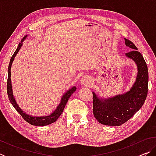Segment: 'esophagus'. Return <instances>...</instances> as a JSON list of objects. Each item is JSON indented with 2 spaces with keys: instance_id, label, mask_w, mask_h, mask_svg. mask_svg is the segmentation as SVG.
<instances>
[{
  "instance_id": "34e87169",
  "label": "esophagus",
  "mask_w": 156,
  "mask_h": 156,
  "mask_svg": "<svg viewBox=\"0 0 156 156\" xmlns=\"http://www.w3.org/2000/svg\"><path fill=\"white\" fill-rule=\"evenodd\" d=\"M91 82V78L89 77V76H83V77L80 78V83L83 85L88 86Z\"/></svg>"
}]
</instances>
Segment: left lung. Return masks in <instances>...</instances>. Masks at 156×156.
I'll return each mask as SVG.
<instances>
[{
    "label": "left lung",
    "mask_w": 156,
    "mask_h": 156,
    "mask_svg": "<svg viewBox=\"0 0 156 156\" xmlns=\"http://www.w3.org/2000/svg\"><path fill=\"white\" fill-rule=\"evenodd\" d=\"M131 51L126 56L133 60L138 67L136 82L130 90L107 99L99 98L93 92V112L100 123L109 126H120L128 121L142 107L148 93L149 73L147 63L138 48L131 41L125 38Z\"/></svg>",
    "instance_id": "left-lung-1"
}]
</instances>
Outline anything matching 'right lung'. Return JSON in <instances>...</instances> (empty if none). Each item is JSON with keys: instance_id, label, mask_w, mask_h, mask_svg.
I'll list each match as a JSON object with an SVG mask.
<instances>
[{"instance_id": "right-lung-1", "label": "right lung", "mask_w": 156, "mask_h": 156, "mask_svg": "<svg viewBox=\"0 0 156 156\" xmlns=\"http://www.w3.org/2000/svg\"><path fill=\"white\" fill-rule=\"evenodd\" d=\"M27 38V36H25L22 41H21L20 43L18 44V46L17 47L16 50L15 52L13 54L12 56L11 59H10V62L9 64L8 67V77H7V95H8V98L10 102H11L13 107L15 108V109L17 111V112L20 113V115L22 116L23 119H24L26 122L28 123L31 124V125H34V126H45L47 125H49V124H51L53 122H56L58 120V118L60 117V115L62 114V113L64 110V108L65 107L66 104L68 101L69 98L70 96H72V94L76 90V87H73L72 88L66 92V93L63 95L61 100H60V103L59 104L58 106L57 107L56 109L53 112L51 115H47V116H41V117H33L30 115H28L25 112H23V111L20 109L18 106V104L16 102L15 98L14 97V95H13V91H12V81H11V67L12 62L14 61V59L15 56H16L18 54V51H19L20 47L23 45V42L25 39Z\"/></svg>"}]
</instances>
